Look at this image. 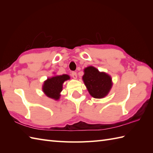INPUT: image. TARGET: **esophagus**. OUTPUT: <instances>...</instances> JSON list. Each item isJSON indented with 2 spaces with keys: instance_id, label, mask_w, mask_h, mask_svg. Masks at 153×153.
Instances as JSON below:
<instances>
[{
  "instance_id": "esophagus-1",
  "label": "esophagus",
  "mask_w": 153,
  "mask_h": 153,
  "mask_svg": "<svg viewBox=\"0 0 153 153\" xmlns=\"http://www.w3.org/2000/svg\"><path fill=\"white\" fill-rule=\"evenodd\" d=\"M71 77H73L74 79H77V74H76V72H74V71H73V72H71Z\"/></svg>"
}]
</instances>
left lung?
Listing matches in <instances>:
<instances>
[{"mask_svg": "<svg viewBox=\"0 0 153 153\" xmlns=\"http://www.w3.org/2000/svg\"><path fill=\"white\" fill-rule=\"evenodd\" d=\"M82 78L89 94L95 99L104 98L112 88L111 77L105 72H100L93 66L84 69Z\"/></svg>", "mask_w": 153, "mask_h": 153, "instance_id": "1", "label": "left lung"}]
</instances>
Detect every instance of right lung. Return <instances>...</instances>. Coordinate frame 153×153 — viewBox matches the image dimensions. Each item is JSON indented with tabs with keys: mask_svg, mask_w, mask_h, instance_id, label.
Returning a JSON list of instances; mask_svg holds the SVG:
<instances>
[{
	"mask_svg": "<svg viewBox=\"0 0 153 153\" xmlns=\"http://www.w3.org/2000/svg\"><path fill=\"white\" fill-rule=\"evenodd\" d=\"M70 79V77L67 74L55 76L48 78L43 83V91L48 97L57 100L60 99L63 83Z\"/></svg>",
	"mask_w": 153,
	"mask_h": 153,
	"instance_id": "add662e5",
	"label": "right lung"
}]
</instances>
